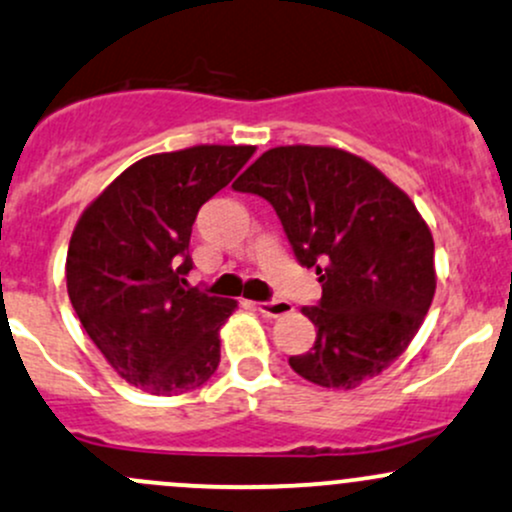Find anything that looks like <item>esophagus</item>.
<instances>
[{
    "instance_id": "obj_1",
    "label": "esophagus",
    "mask_w": 512,
    "mask_h": 512,
    "mask_svg": "<svg viewBox=\"0 0 512 512\" xmlns=\"http://www.w3.org/2000/svg\"><path fill=\"white\" fill-rule=\"evenodd\" d=\"M257 311H260L262 316H267V318H282V316H289V313L294 311V306H291V303L284 301V299H272V301L257 303Z\"/></svg>"
}]
</instances>
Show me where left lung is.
<instances>
[{
    "mask_svg": "<svg viewBox=\"0 0 512 512\" xmlns=\"http://www.w3.org/2000/svg\"><path fill=\"white\" fill-rule=\"evenodd\" d=\"M235 192L272 204L323 296L301 313L316 342L291 369L325 389H355L415 338L435 296V243L408 194L362 157L282 145L257 157Z\"/></svg>",
    "mask_w": 512,
    "mask_h": 512,
    "instance_id": "8db88e82",
    "label": "left lung"
}]
</instances>
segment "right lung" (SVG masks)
<instances>
[{
  "label": "right lung",
  "mask_w": 512,
  "mask_h": 512,
  "mask_svg": "<svg viewBox=\"0 0 512 512\" xmlns=\"http://www.w3.org/2000/svg\"><path fill=\"white\" fill-rule=\"evenodd\" d=\"M252 145H196L123 170L77 221L67 294L82 328L128 384L177 396L211 379L233 299L189 289L196 213L250 160Z\"/></svg>",
  "instance_id": "right-lung-1"
}]
</instances>
